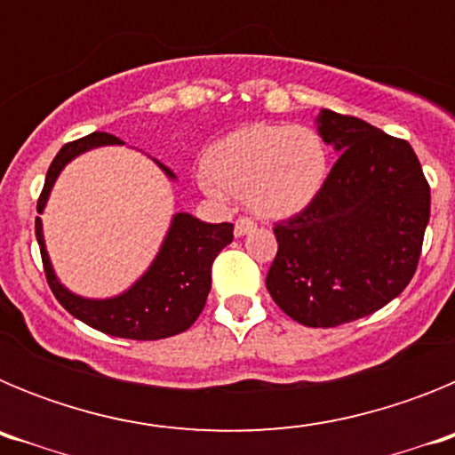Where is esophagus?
I'll return each mask as SVG.
<instances>
[{
  "label": "esophagus",
  "mask_w": 455,
  "mask_h": 455,
  "mask_svg": "<svg viewBox=\"0 0 455 455\" xmlns=\"http://www.w3.org/2000/svg\"><path fill=\"white\" fill-rule=\"evenodd\" d=\"M255 230V223H252L251 219H246V216H241V219H236L235 223V235L236 236H243L248 235V232Z\"/></svg>",
  "instance_id": "34e87169"
}]
</instances>
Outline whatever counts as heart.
I'll list each match as a JSON object with an SVG mask.
<instances>
[{"mask_svg":"<svg viewBox=\"0 0 455 455\" xmlns=\"http://www.w3.org/2000/svg\"><path fill=\"white\" fill-rule=\"evenodd\" d=\"M198 182L209 198L228 203L246 193L252 212L284 219L303 212L323 188L328 150L303 124H246L209 148Z\"/></svg>","mask_w":455,"mask_h":455,"instance_id":"heart-1","label":"heart"}]
</instances>
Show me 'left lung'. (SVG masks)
<instances>
[{
    "instance_id": "1",
    "label": "left lung",
    "mask_w": 455,
    "mask_h": 455,
    "mask_svg": "<svg viewBox=\"0 0 455 455\" xmlns=\"http://www.w3.org/2000/svg\"><path fill=\"white\" fill-rule=\"evenodd\" d=\"M316 130L339 152L312 203L275 223L267 289L309 328H335L396 299L417 271L431 187L408 140L321 108Z\"/></svg>"
}]
</instances>
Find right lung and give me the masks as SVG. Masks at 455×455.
<instances>
[{
	"instance_id": "1",
	"label": "right lung",
	"mask_w": 455,
	"mask_h": 455,
	"mask_svg": "<svg viewBox=\"0 0 455 455\" xmlns=\"http://www.w3.org/2000/svg\"><path fill=\"white\" fill-rule=\"evenodd\" d=\"M102 146H123V140L104 132H92L59 150L47 171L45 187L38 198V214H43L52 187L63 168L82 152ZM159 168L168 178L175 180L171 168L164 164H159ZM232 232H235L232 223H203L187 212H178L172 216L166 239L152 259L150 268L127 291L111 299H84L63 287L61 280L56 277L45 248L43 220L36 216V239H38L47 284L56 300L75 319L84 321L95 331L123 339L143 341L166 339L191 328L193 321L203 312L212 289V264L216 255L232 241Z\"/></svg>"
}]
</instances>
